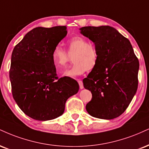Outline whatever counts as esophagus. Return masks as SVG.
<instances>
[{
    "instance_id": "esophagus-1",
    "label": "esophagus",
    "mask_w": 149,
    "mask_h": 149,
    "mask_svg": "<svg viewBox=\"0 0 149 149\" xmlns=\"http://www.w3.org/2000/svg\"><path fill=\"white\" fill-rule=\"evenodd\" d=\"M78 84H79V87H80V89H83L84 88V86H83V82H82V80H78Z\"/></svg>"
}]
</instances>
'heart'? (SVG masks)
I'll return each instance as SVG.
<instances>
[{"label": "heart", "instance_id": "1", "mask_svg": "<svg viewBox=\"0 0 149 149\" xmlns=\"http://www.w3.org/2000/svg\"><path fill=\"white\" fill-rule=\"evenodd\" d=\"M68 52L57 45L52 51V62L56 69H63L73 56V66L69 69L64 70L62 76L76 77L86 71H92L97 65L98 53L94 46L87 39L81 37H74L67 42Z\"/></svg>", "mask_w": 149, "mask_h": 149}]
</instances>
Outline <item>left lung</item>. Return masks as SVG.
Instances as JSON below:
<instances>
[{"label":"left lung","instance_id":"8db88e82","mask_svg":"<svg viewBox=\"0 0 149 149\" xmlns=\"http://www.w3.org/2000/svg\"><path fill=\"white\" fill-rule=\"evenodd\" d=\"M80 30L98 53L97 65L83 80L84 87L92 94L86 110L94 117L114 119L124 112L137 92L139 60L130 41L112 27Z\"/></svg>","mask_w":149,"mask_h":149}]
</instances>
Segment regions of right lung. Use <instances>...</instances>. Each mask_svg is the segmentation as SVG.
I'll return each mask as SVG.
<instances>
[{
  "instance_id": "obj_1",
  "label": "right lung",
  "mask_w": 149,
  "mask_h": 149,
  "mask_svg": "<svg viewBox=\"0 0 149 149\" xmlns=\"http://www.w3.org/2000/svg\"><path fill=\"white\" fill-rule=\"evenodd\" d=\"M67 35L66 26L38 27L30 30L12 51L10 79L14 101L32 119L47 121L64 113L70 96L79 85L69 78H59L52 51Z\"/></svg>"
}]
</instances>
